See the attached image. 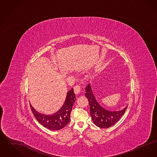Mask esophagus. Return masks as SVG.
I'll list each match as a JSON object with an SVG mask.
<instances>
[{"label":"esophagus","instance_id":"obj_1","mask_svg":"<svg viewBox=\"0 0 157 157\" xmlns=\"http://www.w3.org/2000/svg\"><path fill=\"white\" fill-rule=\"evenodd\" d=\"M74 92H75L76 95L79 94L80 92H81V88H80V86H78V85L75 86V87L74 88Z\"/></svg>","mask_w":157,"mask_h":157}]
</instances>
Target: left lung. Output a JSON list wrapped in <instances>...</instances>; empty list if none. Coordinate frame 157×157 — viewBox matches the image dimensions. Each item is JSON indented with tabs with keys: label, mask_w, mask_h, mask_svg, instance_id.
<instances>
[{
	"label": "left lung",
	"mask_w": 157,
	"mask_h": 157,
	"mask_svg": "<svg viewBox=\"0 0 157 157\" xmlns=\"http://www.w3.org/2000/svg\"><path fill=\"white\" fill-rule=\"evenodd\" d=\"M85 96L90 107V114L95 125L102 128H108L118 122L127 110V106L120 111H109L103 108L95 97L89 83L85 88Z\"/></svg>",
	"instance_id": "8db88e82"
}]
</instances>
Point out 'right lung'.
Here are the masks:
<instances>
[{
    "label": "right lung",
    "instance_id": "1",
    "mask_svg": "<svg viewBox=\"0 0 157 157\" xmlns=\"http://www.w3.org/2000/svg\"><path fill=\"white\" fill-rule=\"evenodd\" d=\"M76 100L74 89L68 91L64 104L59 109L52 115H45L36 111L30 104L31 110L37 121L44 127L52 131L62 129L68 124L72 108Z\"/></svg>",
    "mask_w": 157,
    "mask_h": 157
}]
</instances>
